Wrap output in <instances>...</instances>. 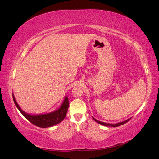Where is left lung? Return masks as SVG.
<instances>
[{
  "label": "left lung",
  "mask_w": 159,
  "mask_h": 159,
  "mask_svg": "<svg viewBox=\"0 0 159 159\" xmlns=\"http://www.w3.org/2000/svg\"><path fill=\"white\" fill-rule=\"evenodd\" d=\"M93 120H94L95 122H97L98 123H99V124H101V125H104V126H106V127H116L120 126V125H123V124H125V123H127V122L131 119V118H130V119H129L126 120L121 122V123H116V124H109V123H104V122H101V121H99V120H96V119H95V118H93Z\"/></svg>",
  "instance_id": "obj_1"
}]
</instances>
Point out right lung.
Masks as SVG:
<instances>
[{
  "label": "right lung",
  "mask_w": 159,
  "mask_h": 159,
  "mask_svg": "<svg viewBox=\"0 0 159 159\" xmlns=\"http://www.w3.org/2000/svg\"><path fill=\"white\" fill-rule=\"evenodd\" d=\"M13 99L17 109L25 117V119L28 120L32 124L41 128L49 127L60 123L66 117L69 106L68 98L66 96L60 108L57 110H55L54 112L44 114H39V115H31V114L25 112L21 109L19 105L17 104V102L16 101V99H15L13 95Z\"/></svg>",
  "instance_id": "obj_1"
}]
</instances>
